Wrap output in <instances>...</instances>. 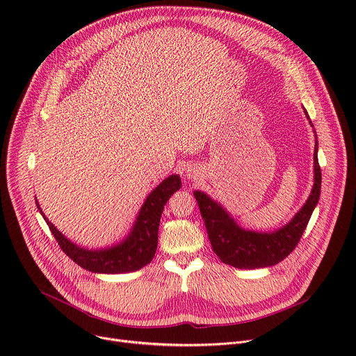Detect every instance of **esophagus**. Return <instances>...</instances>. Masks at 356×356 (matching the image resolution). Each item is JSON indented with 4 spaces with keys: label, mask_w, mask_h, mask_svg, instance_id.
<instances>
[{
    "label": "esophagus",
    "mask_w": 356,
    "mask_h": 356,
    "mask_svg": "<svg viewBox=\"0 0 356 356\" xmlns=\"http://www.w3.org/2000/svg\"><path fill=\"white\" fill-rule=\"evenodd\" d=\"M188 176H190V175H188Z\"/></svg>",
    "instance_id": "34e87169"
}]
</instances>
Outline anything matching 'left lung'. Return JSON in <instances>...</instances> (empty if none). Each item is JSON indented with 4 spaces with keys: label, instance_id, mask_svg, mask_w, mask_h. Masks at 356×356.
Here are the masks:
<instances>
[{
    "label": "left lung",
    "instance_id": "obj_1",
    "mask_svg": "<svg viewBox=\"0 0 356 356\" xmlns=\"http://www.w3.org/2000/svg\"><path fill=\"white\" fill-rule=\"evenodd\" d=\"M306 115L309 118L307 111ZM317 149L318 146L316 142L314 186L312 194L296 217L279 231L270 234L245 231L239 228L228 213L207 194L194 191L201 217L206 224L210 243L221 262L238 269L266 268L282 262L296 249L304 229H306L310 221L321 193V169L318 165Z\"/></svg>",
    "mask_w": 356,
    "mask_h": 356
}]
</instances>
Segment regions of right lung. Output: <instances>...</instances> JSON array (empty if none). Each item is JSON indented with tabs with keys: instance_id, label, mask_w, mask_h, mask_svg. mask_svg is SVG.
Returning <instances> with one entry per match:
<instances>
[{
	"instance_id": "right-lung-1",
	"label": "right lung",
	"mask_w": 356,
	"mask_h": 356,
	"mask_svg": "<svg viewBox=\"0 0 356 356\" xmlns=\"http://www.w3.org/2000/svg\"><path fill=\"white\" fill-rule=\"evenodd\" d=\"M180 187L181 180L177 175L163 180L146 198L129 236L117 246L101 250H88L72 243L44 217L38 201L36 206L60 249L79 266L94 273H127L142 269L154 259L163 207Z\"/></svg>"
}]
</instances>
